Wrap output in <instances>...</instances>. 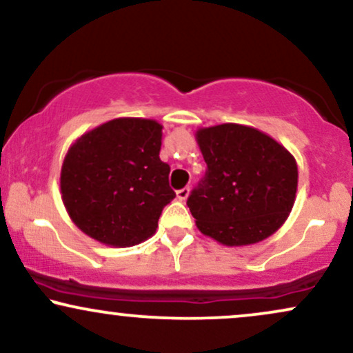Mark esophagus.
<instances>
[{
  "instance_id": "34e87169",
  "label": "esophagus",
  "mask_w": 353,
  "mask_h": 353,
  "mask_svg": "<svg viewBox=\"0 0 353 353\" xmlns=\"http://www.w3.org/2000/svg\"><path fill=\"white\" fill-rule=\"evenodd\" d=\"M177 199L179 201H185L189 197V194H190V189L189 188H184V189H179L177 190Z\"/></svg>"
}]
</instances>
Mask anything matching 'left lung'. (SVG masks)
<instances>
[{
    "label": "left lung",
    "mask_w": 353,
    "mask_h": 353,
    "mask_svg": "<svg viewBox=\"0 0 353 353\" xmlns=\"http://www.w3.org/2000/svg\"><path fill=\"white\" fill-rule=\"evenodd\" d=\"M196 139L208 164L188 199L197 229L229 247L277 232L297 192L292 154L265 132L234 123L197 129Z\"/></svg>",
    "instance_id": "left-lung-1"
}]
</instances>
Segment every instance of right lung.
Wrapping results in <instances>:
<instances>
[{
	"mask_svg": "<svg viewBox=\"0 0 353 353\" xmlns=\"http://www.w3.org/2000/svg\"><path fill=\"white\" fill-rule=\"evenodd\" d=\"M161 144L163 125L143 117L108 121L71 144L61 168V199L86 236L131 247L156 232L164 205L176 197Z\"/></svg>",
	"mask_w": 353,
	"mask_h": 353,
	"instance_id": "1",
	"label": "right lung"
}]
</instances>
